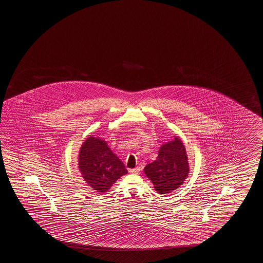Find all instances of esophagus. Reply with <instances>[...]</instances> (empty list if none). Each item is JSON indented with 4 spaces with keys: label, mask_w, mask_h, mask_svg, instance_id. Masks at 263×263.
I'll list each match as a JSON object with an SVG mask.
<instances>
[{
    "label": "esophagus",
    "mask_w": 263,
    "mask_h": 263,
    "mask_svg": "<svg viewBox=\"0 0 263 263\" xmlns=\"http://www.w3.org/2000/svg\"><path fill=\"white\" fill-rule=\"evenodd\" d=\"M139 171H140V168H139V167H137V168L129 169V172H130L131 174H138L139 173Z\"/></svg>",
    "instance_id": "obj_1"
}]
</instances>
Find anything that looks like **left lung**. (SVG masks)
I'll list each match as a JSON object with an SVG mask.
<instances>
[{
	"label": "left lung",
	"mask_w": 263,
	"mask_h": 263,
	"mask_svg": "<svg viewBox=\"0 0 263 263\" xmlns=\"http://www.w3.org/2000/svg\"><path fill=\"white\" fill-rule=\"evenodd\" d=\"M144 172L158 194H169L179 188L189 174L188 157L179 138L162 145L158 157L145 166Z\"/></svg>",
	"instance_id": "obj_1"
}]
</instances>
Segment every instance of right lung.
<instances>
[{"label": "right lung", "mask_w": 263, "mask_h": 263, "mask_svg": "<svg viewBox=\"0 0 263 263\" xmlns=\"http://www.w3.org/2000/svg\"><path fill=\"white\" fill-rule=\"evenodd\" d=\"M79 170L86 183L98 193H106L120 177L127 173L103 139L89 137L79 153Z\"/></svg>", "instance_id": "obj_1"}]
</instances>
